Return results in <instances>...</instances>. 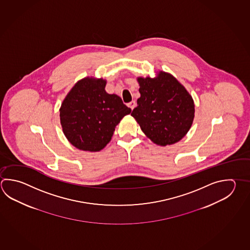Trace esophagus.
<instances>
[{
  "mask_svg": "<svg viewBox=\"0 0 250 250\" xmlns=\"http://www.w3.org/2000/svg\"><path fill=\"white\" fill-rule=\"evenodd\" d=\"M127 105L128 107L131 108L132 110L133 108H135V106H136V103H135V101H132V102H131V103H129Z\"/></svg>",
  "mask_w": 250,
  "mask_h": 250,
  "instance_id": "obj_1",
  "label": "esophagus"
}]
</instances>
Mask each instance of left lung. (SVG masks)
Listing matches in <instances>:
<instances>
[{
	"instance_id": "obj_1",
	"label": "left lung",
	"mask_w": 250,
	"mask_h": 250,
	"mask_svg": "<svg viewBox=\"0 0 250 250\" xmlns=\"http://www.w3.org/2000/svg\"><path fill=\"white\" fill-rule=\"evenodd\" d=\"M141 97L132 115L142 132L156 145L179 142L192 126L194 103L173 76L160 71L155 78L138 77Z\"/></svg>"
}]
</instances>
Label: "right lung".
Listing matches in <instances>:
<instances>
[{
    "label": "right lung",
    "instance_id": "add662e5",
    "mask_svg": "<svg viewBox=\"0 0 250 250\" xmlns=\"http://www.w3.org/2000/svg\"><path fill=\"white\" fill-rule=\"evenodd\" d=\"M107 81L85 77L79 80L62 103V132L80 150L98 152L111 141L115 128L132 109L117 94L105 91Z\"/></svg>",
    "mask_w": 250,
    "mask_h": 250
}]
</instances>
